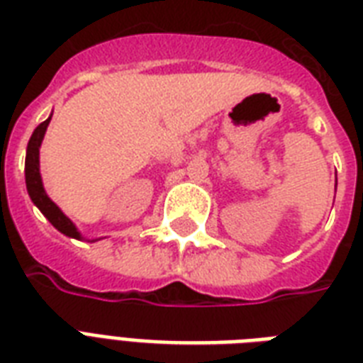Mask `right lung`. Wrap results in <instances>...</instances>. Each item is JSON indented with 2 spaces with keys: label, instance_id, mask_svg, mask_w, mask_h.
<instances>
[{
  "label": "right lung",
  "instance_id": "1",
  "mask_svg": "<svg viewBox=\"0 0 363 363\" xmlns=\"http://www.w3.org/2000/svg\"><path fill=\"white\" fill-rule=\"evenodd\" d=\"M49 119L43 121L41 125L33 130L32 138H30V142H28L26 147V167H24V174H26V189L28 195L32 199V202L35 206L41 210L45 218L52 223L55 229L62 233V235H66L69 238H77V240H83V235L79 233V229L75 227V223L69 218H67L66 213L62 212L60 208L56 206L55 202L50 201L49 195H47V191L43 187V179H41V174H39V147H41V142H43L45 132H47V126L50 123ZM98 240V238H94ZM91 240V242H94Z\"/></svg>",
  "mask_w": 363,
  "mask_h": 363
}]
</instances>
